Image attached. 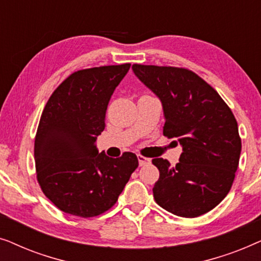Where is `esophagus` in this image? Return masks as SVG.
<instances>
[{
  "mask_svg": "<svg viewBox=\"0 0 261 261\" xmlns=\"http://www.w3.org/2000/svg\"><path fill=\"white\" fill-rule=\"evenodd\" d=\"M138 160H139V165L140 166H144V165H146V164H148L149 162H151V159L146 158V156L141 155V154H138Z\"/></svg>",
  "mask_w": 261,
  "mask_h": 261,
  "instance_id": "34e87169",
  "label": "esophagus"
}]
</instances>
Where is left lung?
<instances>
[{
    "instance_id": "8db88e82",
    "label": "left lung",
    "mask_w": 261,
    "mask_h": 261,
    "mask_svg": "<svg viewBox=\"0 0 261 261\" xmlns=\"http://www.w3.org/2000/svg\"><path fill=\"white\" fill-rule=\"evenodd\" d=\"M132 69L163 103V134L183 147L176 166L152 159L159 170L153 188L155 202L181 217L210 212L229 192L239 166L241 138L233 112L194 71L142 64Z\"/></svg>"
}]
</instances>
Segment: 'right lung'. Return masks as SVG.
I'll return each mask as SVG.
<instances>
[{"mask_svg":"<svg viewBox=\"0 0 261 261\" xmlns=\"http://www.w3.org/2000/svg\"><path fill=\"white\" fill-rule=\"evenodd\" d=\"M130 64L74 71L48 98L35 135L38 183L64 213L94 217L115 204L139 166L137 155L99 153L95 141L106 127V110Z\"/></svg>","mask_w":261,"mask_h":261,"instance_id":"add662e5","label":"right lung"}]
</instances>
